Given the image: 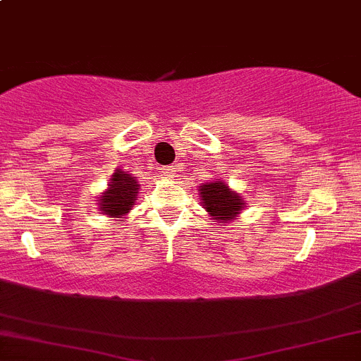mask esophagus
I'll return each instance as SVG.
<instances>
[{
  "instance_id": "obj_1",
  "label": "esophagus",
  "mask_w": 361,
  "mask_h": 361,
  "mask_svg": "<svg viewBox=\"0 0 361 361\" xmlns=\"http://www.w3.org/2000/svg\"><path fill=\"white\" fill-rule=\"evenodd\" d=\"M175 171H176L175 166H161V168H159L161 175L166 176V178H173V176H175Z\"/></svg>"
}]
</instances>
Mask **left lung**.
I'll list each match as a JSON object with an SVG mask.
<instances>
[{
  "instance_id": "obj_1",
  "label": "left lung",
  "mask_w": 361,
  "mask_h": 361,
  "mask_svg": "<svg viewBox=\"0 0 361 361\" xmlns=\"http://www.w3.org/2000/svg\"><path fill=\"white\" fill-rule=\"evenodd\" d=\"M200 195L207 212L217 222H227L239 214L243 209V198L233 190L227 188L222 181L205 183L200 186Z\"/></svg>"
}]
</instances>
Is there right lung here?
Returning <instances> with one entry per match:
<instances>
[{"label": "right lung", "instance_id": "add662e5", "mask_svg": "<svg viewBox=\"0 0 361 361\" xmlns=\"http://www.w3.org/2000/svg\"><path fill=\"white\" fill-rule=\"evenodd\" d=\"M109 186L110 188L103 193V197H100L102 212L111 215V217H122L135 204L139 183L134 176L117 169Z\"/></svg>", "mask_w": 361, "mask_h": 361}]
</instances>
